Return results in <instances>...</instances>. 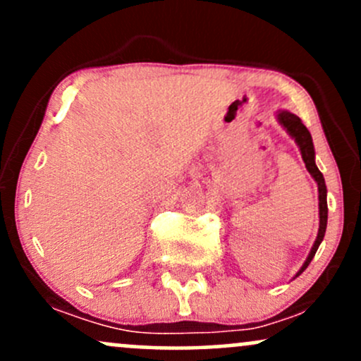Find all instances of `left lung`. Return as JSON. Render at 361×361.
<instances>
[{
	"instance_id": "obj_1",
	"label": "left lung",
	"mask_w": 361,
	"mask_h": 361,
	"mask_svg": "<svg viewBox=\"0 0 361 361\" xmlns=\"http://www.w3.org/2000/svg\"><path fill=\"white\" fill-rule=\"evenodd\" d=\"M276 120L281 127L287 130V134L295 140V144L299 146V151L302 154V159H304L305 168L310 173V176L314 178V181L317 183V192H319V231H317V238L312 244V250H310L307 259L304 261L302 268L297 271L295 276H299L305 268L309 267V263L312 261L314 255H316L319 244L322 243L326 234V226H327V188H326V181L322 173L319 171L317 164H316V151H314V144H312V137H310V132L307 130V127L302 123V120L297 117L295 114L288 110H279L276 111ZM293 276V279H295Z\"/></svg>"
}]
</instances>
